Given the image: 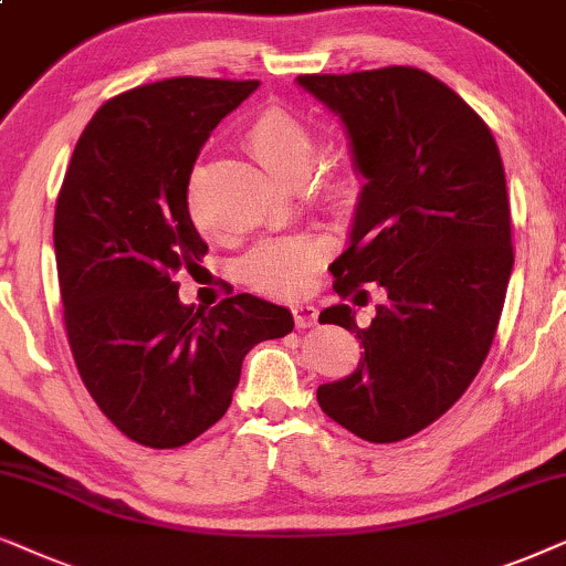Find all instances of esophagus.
I'll use <instances>...</instances> for the list:
<instances>
[{
	"label": "esophagus",
	"mask_w": 566,
	"mask_h": 566,
	"mask_svg": "<svg viewBox=\"0 0 566 566\" xmlns=\"http://www.w3.org/2000/svg\"><path fill=\"white\" fill-rule=\"evenodd\" d=\"M292 318H295V326L297 328H311L315 326V321H318V311H315L313 305H292Z\"/></svg>",
	"instance_id": "1"
}]
</instances>
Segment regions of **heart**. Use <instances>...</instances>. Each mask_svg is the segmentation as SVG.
Segmentation results:
<instances>
[{
	"label": "heart",
	"mask_w": 566,
	"mask_h": 566,
	"mask_svg": "<svg viewBox=\"0 0 566 566\" xmlns=\"http://www.w3.org/2000/svg\"><path fill=\"white\" fill-rule=\"evenodd\" d=\"M243 142L263 170L271 178L284 186H300L307 178L315 155L313 134L297 116H292L284 108H263L251 124L245 126ZM193 172L191 186H188V205H191V220L205 235L214 238L212 224L201 217L196 209ZM321 193L326 196L331 205L349 207L359 193V180L354 170H336L334 176L323 180ZM326 255V245L313 235H295V238H279L269 240L255 248L240 266V274L253 290L263 292L271 297H292L305 290L311 282L315 266Z\"/></svg>",
	"instance_id": "obj_1"
}]
</instances>
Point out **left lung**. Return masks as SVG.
<instances>
[{
    "label": "left lung",
    "mask_w": 566,
    "mask_h": 566,
    "mask_svg": "<svg viewBox=\"0 0 566 566\" xmlns=\"http://www.w3.org/2000/svg\"><path fill=\"white\" fill-rule=\"evenodd\" d=\"M297 85L342 120L365 180L334 290L354 305L367 297L359 284L388 295L367 328L344 303L321 313L365 354L318 403L361 440H406L465 394L496 334L515 263L500 149L461 95L413 66Z\"/></svg>",
    "instance_id": "obj_1"
}]
</instances>
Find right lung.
<instances>
[{
	"instance_id": "obj_1",
	"label": "right lung",
	"mask_w": 566,
	"mask_h": 566,
	"mask_svg": "<svg viewBox=\"0 0 566 566\" xmlns=\"http://www.w3.org/2000/svg\"><path fill=\"white\" fill-rule=\"evenodd\" d=\"M255 80L172 77L101 105L74 147L54 217L64 323L101 411L147 448H180L228 411L245 354L295 328L253 295L184 305L176 274L207 243L188 214L196 157Z\"/></svg>"
}]
</instances>
